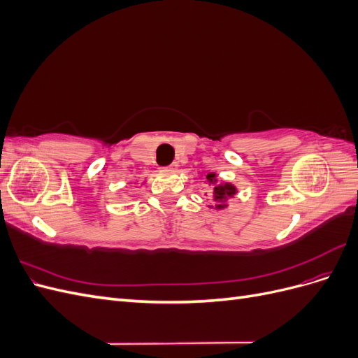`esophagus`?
Returning <instances> with one entry per match:
<instances>
[{"mask_svg":"<svg viewBox=\"0 0 358 358\" xmlns=\"http://www.w3.org/2000/svg\"><path fill=\"white\" fill-rule=\"evenodd\" d=\"M167 169H169V170H176V169H178V164H176V162H173V164H170Z\"/></svg>","mask_w":358,"mask_h":358,"instance_id":"1","label":"esophagus"}]
</instances>
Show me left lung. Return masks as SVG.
I'll return each mask as SVG.
<instances>
[{"instance_id":"8db88e82","label":"left lung","mask_w":358,"mask_h":358,"mask_svg":"<svg viewBox=\"0 0 358 358\" xmlns=\"http://www.w3.org/2000/svg\"><path fill=\"white\" fill-rule=\"evenodd\" d=\"M206 179H208L209 183H216L213 188V199L216 201L215 209H218V210L225 209L227 199L236 196V192H237L236 187L231 185V183H229V182H218L215 173H208V175H206Z\"/></svg>"}]
</instances>
